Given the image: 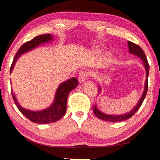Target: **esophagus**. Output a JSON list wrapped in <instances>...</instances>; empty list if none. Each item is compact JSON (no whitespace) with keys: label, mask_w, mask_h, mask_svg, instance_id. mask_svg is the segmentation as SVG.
<instances>
[{"label":"esophagus","mask_w":160,"mask_h":160,"mask_svg":"<svg viewBox=\"0 0 160 160\" xmlns=\"http://www.w3.org/2000/svg\"><path fill=\"white\" fill-rule=\"evenodd\" d=\"M87 77H88V74H87L86 72H81L80 73V74H79V76H78L79 82H80V83H83V82H86Z\"/></svg>","instance_id":"obj_1"}]
</instances>
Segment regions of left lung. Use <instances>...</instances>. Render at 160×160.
I'll list each match as a JSON object with an SVG mask.
<instances>
[{"mask_svg":"<svg viewBox=\"0 0 160 160\" xmlns=\"http://www.w3.org/2000/svg\"><path fill=\"white\" fill-rule=\"evenodd\" d=\"M128 49H129V53L134 54L142 60L143 62V65L145 66V72H146V79H145V87H144V91L141 96L140 99H139V102H137V104L133 108L132 110H131L130 112L126 113V114H120V115H114V114H105V113L102 112L100 110H99L98 108L97 104H95L93 106V112L94 114L97 117H98L100 120H105V121H109V122H120V121H123L125 120H128V119L131 118V117L134 115L135 113L137 112V110L140 108L141 105H142L143 100L146 96L147 92H148V74H149V65L148 62V60L145 55V52H143V50L141 48L140 46H139L137 44H135L132 42L128 41ZM102 92V88H101L100 84L98 85V94H101Z\"/></svg>","mask_w":160,"mask_h":160,"instance_id":"obj_1","label":"left lung"}]
</instances>
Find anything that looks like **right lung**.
<instances>
[{"instance_id": "add662e5", "label": "right lung", "mask_w": 160, "mask_h": 160, "mask_svg": "<svg viewBox=\"0 0 160 160\" xmlns=\"http://www.w3.org/2000/svg\"><path fill=\"white\" fill-rule=\"evenodd\" d=\"M53 40V35L51 34H46V35L37 36L34 39L26 42L23 45H22L18 49L17 53L15 54V58H14L13 62L12 63L11 68H10V74L12 72L18 59L22 54L31 51L34 48L42 45V44L51 42ZM78 80L75 78H72L65 82H61L57 88L54 101L51 104V106L41 111H32L22 107L18 102L15 94H13L12 89L11 90V92L15 105L17 106L20 112L26 118L35 123L48 124V123L56 122V121L60 120L64 116L66 112V104H67L68 94H69L71 91L74 89L78 86Z\"/></svg>"}]
</instances>
